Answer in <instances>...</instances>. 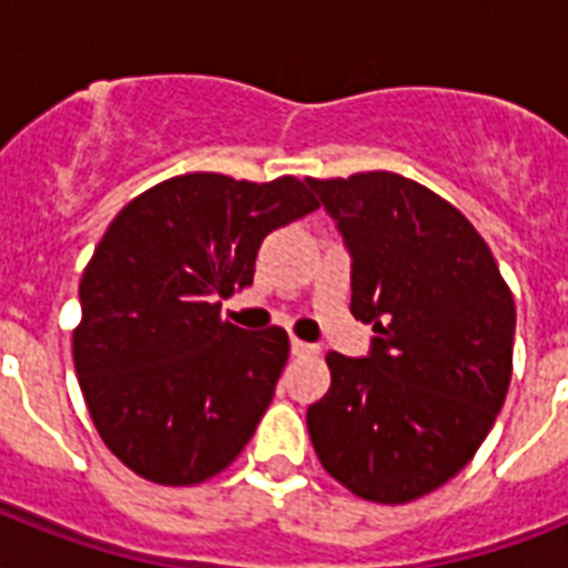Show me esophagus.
I'll list each match as a JSON object with an SVG mask.
<instances>
[{
  "mask_svg": "<svg viewBox=\"0 0 568 568\" xmlns=\"http://www.w3.org/2000/svg\"><path fill=\"white\" fill-rule=\"evenodd\" d=\"M292 354L294 356H315L318 347L310 345V342H301V338H292Z\"/></svg>",
  "mask_w": 568,
  "mask_h": 568,
  "instance_id": "1",
  "label": "esophagus"
}]
</instances>
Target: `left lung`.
<instances>
[{"label": "left lung", "mask_w": 568, "mask_h": 568, "mask_svg": "<svg viewBox=\"0 0 568 568\" xmlns=\"http://www.w3.org/2000/svg\"><path fill=\"white\" fill-rule=\"evenodd\" d=\"M310 185L354 256L351 312L377 333L365 359L327 354L312 448L365 501L409 504L468 466L501 413L513 292L471 221L422 182L365 171Z\"/></svg>", "instance_id": "1"}]
</instances>
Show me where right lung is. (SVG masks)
Masks as SVG:
<instances>
[{"label": "right lung", "instance_id": "add662e5", "mask_svg": "<svg viewBox=\"0 0 568 568\" xmlns=\"http://www.w3.org/2000/svg\"><path fill=\"white\" fill-rule=\"evenodd\" d=\"M310 182L182 173L129 200L79 283L75 377L114 457L162 486L232 466L274 397L288 333H247L221 301L253 283L258 244L318 209Z\"/></svg>", "mask_w": 568, "mask_h": 568}]
</instances>
